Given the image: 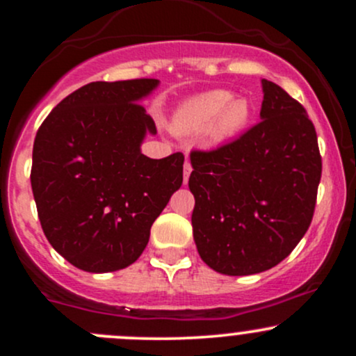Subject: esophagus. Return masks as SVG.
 Instances as JSON below:
<instances>
[{"mask_svg":"<svg viewBox=\"0 0 356 356\" xmlns=\"http://www.w3.org/2000/svg\"><path fill=\"white\" fill-rule=\"evenodd\" d=\"M191 172H192L191 162L186 161V164H184V184L189 182V175H191Z\"/></svg>","mask_w":356,"mask_h":356,"instance_id":"esophagus-1","label":"esophagus"}]
</instances>
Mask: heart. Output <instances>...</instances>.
Instances as JSON below:
<instances>
[{
  "label": "heart",
  "instance_id": "b5f03b06",
  "mask_svg": "<svg viewBox=\"0 0 356 356\" xmlns=\"http://www.w3.org/2000/svg\"><path fill=\"white\" fill-rule=\"evenodd\" d=\"M251 118V105L246 99H234L227 90H209L186 100L175 110L172 130L179 136H201L207 132L212 142L238 136Z\"/></svg>",
  "mask_w": 356,
  "mask_h": 356
}]
</instances>
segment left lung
I'll list each match as a JSON object with an SVG mask.
<instances>
[{"label": "left lung", "instance_id": "obj_1", "mask_svg": "<svg viewBox=\"0 0 356 356\" xmlns=\"http://www.w3.org/2000/svg\"><path fill=\"white\" fill-rule=\"evenodd\" d=\"M261 122L238 140L191 154L192 232L207 266L227 276L271 269L312 224L321 179L316 130L300 102L261 80Z\"/></svg>", "mask_w": 356, "mask_h": 356}]
</instances>
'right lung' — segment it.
Instances as JSON below:
<instances>
[{
    "label": "right lung",
    "mask_w": 356,
    "mask_h": 356,
    "mask_svg": "<svg viewBox=\"0 0 356 356\" xmlns=\"http://www.w3.org/2000/svg\"><path fill=\"white\" fill-rule=\"evenodd\" d=\"M159 80L92 81L51 110L33 144L31 189L56 252L88 273L136 263L150 227L182 186L184 155L150 159L155 136L140 102Z\"/></svg>",
    "instance_id": "add662e5"
}]
</instances>
